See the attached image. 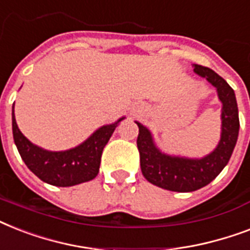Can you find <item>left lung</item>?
<instances>
[{"label": "left lung", "instance_id": "1", "mask_svg": "<svg viewBox=\"0 0 250 250\" xmlns=\"http://www.w3.org/2000/svg\"><path fill=\"white\" fill-rule=\"evenodd\" d=\"M193 71L217 88L222 102V133L219 144L204 158H186L165 154L157 148L152 133L139 125L137 149L144 178L154 186L174 192H193L208 186L229 164L239 136V110L235 92L222 76L211 68L193 64Z\"/></svg>", "mask_w": 250, "mask_h": 250}]
</instances>
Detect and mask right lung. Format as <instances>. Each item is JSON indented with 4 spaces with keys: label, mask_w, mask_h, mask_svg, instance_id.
I'll use <instances>...</instances> for the list:
<instances>
[{
    "label": "right lung",
    "mask_w": 250,
    "mask_h": 250,
    "mask_svg": "<svg viewBox=\"0 0 250 250\" xmlns=\"http://www.w3.org/2000/svg\"><path fill=\"white\" fill-rule=\"evenodd\" d=\"M119 121L102 125L76 148L50 152L33 145L18 128L13 105V136L18 152L29 170L42 182L56 187H71L89 182L97 176L102 150L113 135Z\"/></svg>",
    "instance_id": "obj_1"
}]
</instances>
